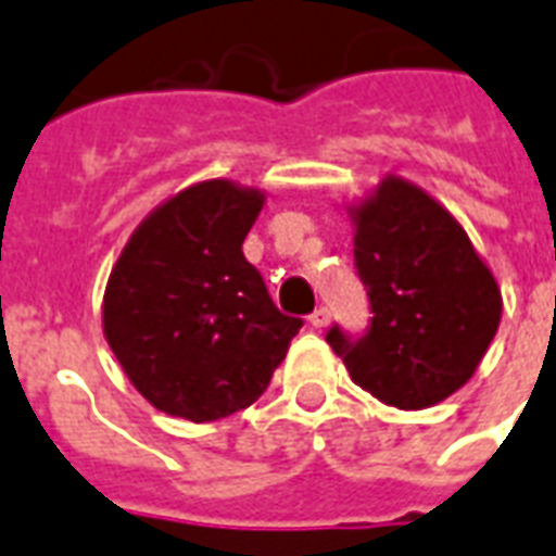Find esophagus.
Wrapping results in <instances>:
<instances>
[{
  "mask_svg": "<svg viewBox=\"0 0 556 556\" xmlns=\"http://www.w3.org/2000/svg\"><path fill=\"white\" fill-rule=\"evenodd\" d=\"M327 321H330V309H327V307H316L313 313H309V325L318 327V330H321Z\"/></svg>",
  "mask_w": 556,
  "mask_h": 556,
  "instance_id": "esophagus-1",
  "label": "esophagus"
}]
</instances>
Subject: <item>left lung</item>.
Masks as SVG:
<instances>
[{"instance_id":"left-lung-1","label":"left lung","mask_w":556,"mask_h":556,"mask_svg":"<svg viewBox=\"0 0 556 556\" xmlns=\"http://www.w3.org/2000/svg\"><path fill=\"white\" fill-rule=\"evenodd\" d=\"M354 223L371 318L359 337L333 325L327 345L382 403L434 406L470 380L496 337V278L453 214L397 176L354 211Z\"/></svg>"}]
</instances>
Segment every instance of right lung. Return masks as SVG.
I'll return each instance as SVG.
<instances>
[{"mask_svg":"<svg viewBox=\"0 0 556 556\" xmlns=\"http://www.w3.org/2000/svg\"><path fill=\"white\" fill-rule=\"evenodd\" d=\"M261 208V191L211 179L159 205L124 247L103 333L159 412L208 424L252 406L304 325L243 255Z\"/></svg>","mask_w":556,"mask_h":556,"instance_id":"add662e5","label":"right lung"}]
</instances>
